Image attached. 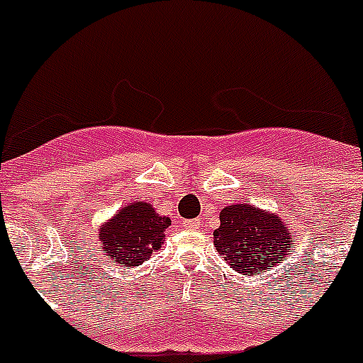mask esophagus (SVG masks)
Listing matches in <instances>:
<instances>
[{"label": "esophagus", "mask_w": 363, "mask_h": 363, "mask_svg": "<svg viewBox=\"0 0 363 363\" xmlns=\"http://www.w3.org/2000/svg\"><path fill=\"white\" fill-rule=\"evenodd\" d=\"M198 225H200V220H185V221H182V227H184V229H187V230L198 229Z\"/></svg>", "instance_id": "1"}]
</instances>
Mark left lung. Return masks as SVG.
<instances>
[{"label": "left lung", "instance_id": "left-lung-1", "mask_svg": "<svg viewBox=\"0 0 363 363\" xmlns=\"http://www.w3.org/2000/svg\"><path fill=\"white\" fill-rule=\"evenodd\" d=\"M293 238L280 216L252 205H230L220 214L214 247L230 269L242 274H259L281 264L291 252Z\"/></svg>", "mask_w": 363, "mask_h": 363}]
</instances>
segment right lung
I'll return each instance as SVG.
<instances>
[{"label":"right lung","mask_w":363,"mask_h":363,"mask_svg":"<svg viewBox=\"0 0 363 363\" xmlns=\"http://www.w3.org/2000/svg\"><path fill=\"white\" fill-rule=\"evenodd\" d=\"M171 220L156 214L149 203H130L101 227L99 242L105 256L121 267H138L160 249Z\"/></svg>","instance_id":"add662e5"}]
</instances>
